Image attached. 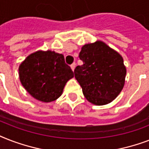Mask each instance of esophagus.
Segmentation results:
<instances>
[{
    "instance_id": "34e87169",
    "label": "esophagus",
    "mask_w": 149,
    "mask_h": 149,
    "mask_svg": "<svg viewBox=\"0 0 149 149\" xmlns=\"http://www.w3.org/2000/svg\"><path fill=\"white\" fill-rule=\"evenodd\" d=\"M70 67H71V69H72V71H74V70H75V67H76V63H72V65H70Z\"/></svg>"
}]
</instances>
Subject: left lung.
<instances>
[{"instance_id": "obj_1", "label": "left lung", "mask_w": 149, "mask_h": 149, "mask_svg": "<svg viewBox=\"0 0 149 149\" xmlns=\"http://www.w3.org/2000/svg\"><path fill=\"white\" fill-rule=\"evenodd\" d=\"M79 57L84 64L77 65L74 74L84 97L96 105L111 103L125 84L126 68L122 57L100 41L84 45Z\"/></svg>"}]
</instances>
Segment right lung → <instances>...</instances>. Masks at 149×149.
I'll list each match as a JSON object with an SVG mask.
<instances>
[{"mask_svg":"<svg viewBox=\"0 0 149 149\" xmlns=\"http://www.w3.org/2000/svg\"><path fill=\"white\" fill-rule=\"evenodd\" d=\"M73 77L63 54L55 52H34L19 66L22 86L34 98L45 103L58 99L66 82Z\"/></svg>","mask_w":149,"mask_h":149,"instance_id":"obj_1","label":"right lung"}]
</instances>
